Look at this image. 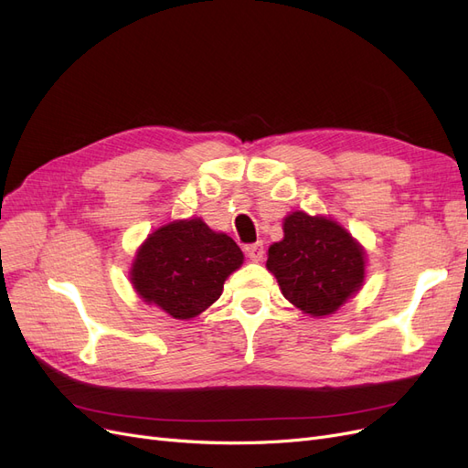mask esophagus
<instances>
[{
  "instance_id": "34e87169",
  "label": "esophagus",
  "mask_w": 468,
  "mask_h": 468,
  "mask_svg": "<svg viewBox=\"0 0 468 468\" xmlns=\"http://www.w3.org/2000/svg\"><path fill=\"white\" fill-rule=\"evenodd\" d=\"M245 252H247V257H249L252 262H261L262 257H264L262 243H255V245L245 247Z\"/></svg>"
}]
</instances>
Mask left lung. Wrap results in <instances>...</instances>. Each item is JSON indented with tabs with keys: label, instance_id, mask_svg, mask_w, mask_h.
Listing matches in <instances>:
<instances>
[{
	"label": "left lung",
	"instance_id": "left-lung-1",
	"mask_svg": "<svg viewBox=\"0 0 468 468\" xmlns=\"http://www.w3.org/2000/svg\"><path fill=\"white\" fill-rule=\"evenodd\" d=\"M266 269L288 302L322 317L337 312L363 286L365 249L337 221L292 211L284 219V239L269 249Z\"/></svg>",
	"mask_w": 468,
	"mask_h": 468
}]
</instances>
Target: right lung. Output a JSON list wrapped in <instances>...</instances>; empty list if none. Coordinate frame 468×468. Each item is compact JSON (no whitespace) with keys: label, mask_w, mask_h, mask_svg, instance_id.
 I'll list each match as a JSON object with an SVG mask.
<instances>
[{"label":"right lung","mask_w":468,"mask_h":468,"mask_svg":"<svg viewBox=\"0 0 468 468\" xmlns=\"http://www.w3.org/2000/svg\"><path fill=\"white\" fill-rule=\"evenodd\" d=\"M243 259L229 235L211 231L199 218L172 221L139 247L131 284L146 303L175 319H192L221 296Z\"/></svg>","instance_id":"1"}]
</instances>
